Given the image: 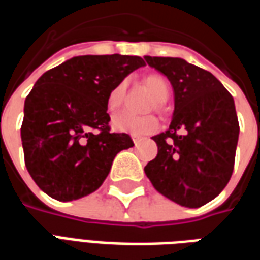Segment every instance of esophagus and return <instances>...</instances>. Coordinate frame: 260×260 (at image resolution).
I'll use <instances>...</instances> for the list:
<instances>
[{"instance_id":"obj_1","label":"esophagus","mask_w":260,"mask_h":260,"mask_svg":"<svg viewBox=\"0 0 260 260\" xmlns=\"http://www.w3.org/2000/svg\"><path fill=\"white\" fill-rule=\"evenodd\" d=\"M132 141H134V143H135V145H138V143H139L142 139L141 138H138V136H132Z\"/></svg>"}]
</instances>
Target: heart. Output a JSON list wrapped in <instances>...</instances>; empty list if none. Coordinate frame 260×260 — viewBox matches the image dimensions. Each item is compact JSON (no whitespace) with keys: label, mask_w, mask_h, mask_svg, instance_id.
Listing matches in <instances>:
<instances>
[{"label":"heart","mask_w":260,"mask_h":260,"mask_svg":"<svg viewBox=\"0 0 260 260\" xmlns=\"http://www.w3.org/2000/svg\"><path fill=\"white\" fill-rule=\"evenodd\" d=\"M143 83L146 85L147 89L152 91L153 96H154V103L152 104V107L156 111H161L163 103L167 102V99L170 97L169 82L161 75H149L143 79ZM126 86H128L126 82L122 80L108 91L106 104H107V110L110 113H115L124 104ZM111 125L117 132L129 134V135L134 136L150 135L158 129V121L156 117H153V115L138 117V115L129 113L117 114L111 121Z\"/></svg>","instance_id":"heart-1"}]
</instances>
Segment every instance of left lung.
<instances>
[{
  "instance_id": "left-lung-1",
  "label": "left lung",
  "mask_w": 260,
  "mask_h": 260,
  "mask_svg": "<svg viewBox=\"0 0 260 260\" xmlns=\"http://www.w3.org/2000/svg\"><path fill=\"white\" fill-rule=\"evenodd\" d=\"M169 78L174 115L169 131L153 136L157 156L145 167L161 195L185 207H201L229 184L240 125L234 99L210 72L182 58L145 57Z\"/></svg>"
}]
</instances>
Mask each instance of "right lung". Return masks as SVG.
Returning a JSON list of instances; mask_svg holds the SVG:
<instances>
[{"label": "right lung", "mask_w": 260, "mask_h": 260, "mask_svg": "<svg viewBox=\"0 0 260 260\" xmlns=\"http://www.w3.org/2000/svg\"><path fill=\"white\" fill-rule=\"evenodd\" d=\"M146 65L131 55H80L43 74L25 100V164L37 186L61 202L100 188L114 157L134 146L110 132L108 91Z\"/></svg>", "instance_id": "obj_1"}]
</instances>
